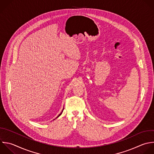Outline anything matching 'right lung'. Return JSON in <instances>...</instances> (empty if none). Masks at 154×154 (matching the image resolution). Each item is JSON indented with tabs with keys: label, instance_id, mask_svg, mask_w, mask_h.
<instances>
[{
	"label": "right lung",
	"instance_id": "right-lung-1",
	"mask_svg": "<svg viewBox=\"0 0 154 154\" xmlns=\"http://www.w3.org/2000/svg\"><path fill=\"white\" fill-rule=\"evenodd\" d=\"M63 110H64V108H63V111H62V112H63ZM62 112H61V113H60V114H59V115H58V116H57V117H59V116H60V115H61V113H62Z\"/></svg>",
	"mask_w": 154,
	"mask_h": 154
}]
</instances>
